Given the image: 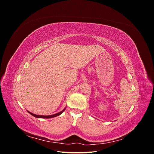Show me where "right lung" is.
<instances>
[{"instance_id": "right-lung-1", "label": "right lung", "mask_w": 154, "mask_h": 154, "mask_svg": "<svg viewBox=\"0 0 154 154\" xmlns=\"http://www.w3.org/2000/svg\"><path fill=\"white\" fill-rule=\"evenodd\" d=\"M66 108H65L63 110H62L61 112H58V113H57V114H53V115H50V116H40V115H36V114H32V113L30 112H29V111H27V112H29L31 115H32V116H34V117L37 118H54V117H57V116H58L59 115L61 114L65 110H66Z\"/></svg>"}]
</instances>
